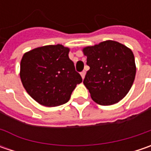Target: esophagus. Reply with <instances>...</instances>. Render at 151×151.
<instances>
[{
	"label": "esophagus",
	"instance_id": "esophagus-1",
	"mask_svg": "<svg viewBox=\"0 0 151 151\" xmlns=\"http://www.w3.org/2000/svg\"><path fill=\"white\" fill-rule=\"evenodd\" d=\"M81 77L82 79L85 78V76H86V71H82V72L81 73Z\"/></svg>",
	"mask_w": 151,
	"mask_h": 151
}]
</instances>
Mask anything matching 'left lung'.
Here are the masks:
<instances>
[{
  "instance_id": "left-lung-1",
  "label": "left lung",
  "mask_w": 151,
  "mask_h": 151,
  "mask_svg": "<svg viewBox=\"0 0 151 151\" xmlns=\"http://www.w3.org/2000/svg\"><path fill=\"white\" fill-rule=\"evenodd\" d=\"M90 70L85 76V86L97 104L113 105L130 90L136 74L132 50L113 40L87 46L82 50Z\"/></svg>"
}]
</instances>
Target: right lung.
<instances>
[{
	"mask_svg": "<svg viewBox=\"0 0 151 151\" xmlns=\"http://www.w3.org/2000/svg\"><path fill=\"white\" fill-rule=\"evenodd\" d=\"M62 44L45 45L25 53L20 78L27 92L39 104L57 107L66 103L82 79Z\"/></svg>",
	"mask_w": 151,
	"mask_h": 151,
	"instance_id": "add662e5",
	"label": "right lung"
}]
</instances>
